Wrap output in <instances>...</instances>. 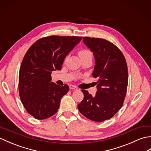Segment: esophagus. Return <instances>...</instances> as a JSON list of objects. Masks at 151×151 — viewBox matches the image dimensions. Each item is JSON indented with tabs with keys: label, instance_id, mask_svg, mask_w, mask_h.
I'll use <instances>...</instances> for the list:
<instances>
[{
	"label": "esophagus",
	"instance_id": "esophagus-1",
	"mask_svg": "<svg viewBox=\"0 0 151 151\" xmlns=\"http://www.w3.org/2000/svg\"><path fill=\"white\" fill-rule=\"evenodd\" d=\"M69 88L70 89H74V90H77V89H78L77 87H76V86H74L73 84H70L69 85Z\"/></svg>",
	"mask_w": 151,
	"mask_h": 151
}]
</instances>
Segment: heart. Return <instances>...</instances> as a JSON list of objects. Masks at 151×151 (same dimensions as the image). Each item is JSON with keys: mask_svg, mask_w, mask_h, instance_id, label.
Segmentation results:
<instances>
[{"mask_svg": "<svg viewBox=\"0 0 151 151\" xmlns=\"http://www.w3.org/2000/svg\"><path fill=\"white\" fill-rule=\"evenodd\" d=\"M78 54H79V56L82 57V56H84L86 55H88V54H91V52H90V50H89L88 49H82L79 50Z\"/></svg>", "mask_w": 151, "mask_h": 151, "instance_id": "heart-1", "label": "heart"}]
</instances>
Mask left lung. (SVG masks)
I'll list each match as a JSON object with an SVG mask.
<instances>
[{"label":"left lung","instance_id":"1","mask_svg":"<svg viewBox=\"0 0 151 151\" xmlns=\"http://www.w3.org/2000/svg\"><path fill=\"white\" fill-rule=\"evenodd\" d=\"M83 42L93 52L95 65L92 75L98 78L95 97L82 89L80 112L89 119H110L123 106L128 86V69L123 53L112 43L101 38L84 37Z\"/></svg>","mask_w":151,"mask_h":151}]
</instances>
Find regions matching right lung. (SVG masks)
I'll return each mask as SVG.
<instances>
[{"instance_id":"right-lung-1","label":"right lung","mask_w":151,"mask_h":151,"mask_svg":"<svg viewBox=\"0 0 151 151\" xmlns=\"http://www.w3.org/2000/svg\"><path fill=\"white\" fill-rule=\"evenodd\" d=\"M82 37L51 36L36 41L22 61L19 75L21 101L29 114L45 119L55 114L69 86L51 82L53 70H61L64 59Z\"/></svg>"}]
</instances>
